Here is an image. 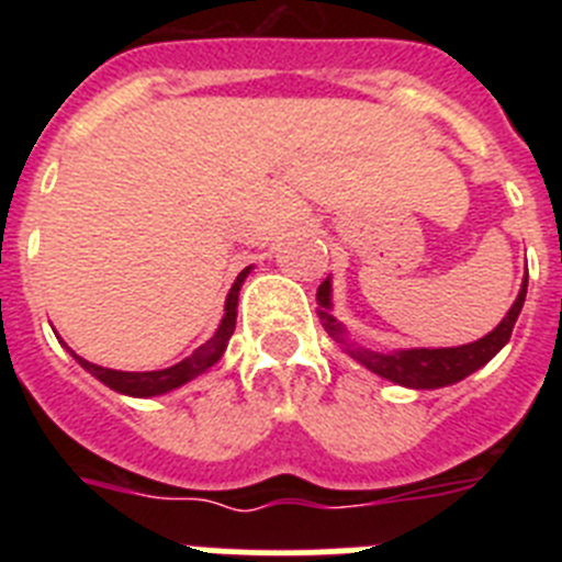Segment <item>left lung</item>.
<instances>
[{"mask_svg":"<svg viewBox=\"0 0 562 562\" xmlns=\"http://www.w3.org/2000/svg\"><path fill=\"white\" fill-rule=\"evenodd\" d=\"M526 281H529V276H524V284H520L515 304L509 306L504 321H501L490 335H484L475 342H464V346H450V349L374 351L360 346V342H351L346 326L331 315V278H326L324 284H321V290H317V304H321L317 315H321V324L329 331L331 340L340 342V349L346 351L351 360L366 366L371 374L382 376V380L389 382H396L402 389H445V385H453V382L464 380V376H470L473 371H479L481 366H486V362L493 360V357L504 349L506 342H509L515 321H518L520 310H524Z\"/></svg>","mask_w":562,"mask_h":562,"instance_id":"obj_1","label":"left lung"}]
</instances>
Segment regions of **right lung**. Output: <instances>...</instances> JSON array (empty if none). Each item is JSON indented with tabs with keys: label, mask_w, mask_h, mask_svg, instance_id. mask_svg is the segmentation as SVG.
I'll use <instances>...</instances> for the list:
<instances>
[{
	"label": "right lung",
	"mask_w": 562,
	"mask_h": 562,
	"mask_svg": "<svg viewBox=\"0 0 562 562\" xmlns=\"http://www.w3.org/2000/svg\"><path fill=\"white\" fill-rule=\"evenodd\" d=\"M250 270L252 267H245V270L236 276V281H233L231 292H227V297H225V315H222V321H220V329L213 331L211 340L202 342L200 349L193 351V355H188L186 360L177 362V366H168V369H160V371H114V369H103V366H95V362L83 360V357H78L72 349H67V351L76 357L81 369H87L89 374L95 376V380H101L103 385H109V389L117 391V394L140 396V400L143 396L168 394V391L180 389V385H186V382H191V380H196L200 374H205L211 366H216V362L222 360V355H225V349H227V340H231L233 329H236L238 290H241V284H245V278L250 276Z\"/></svg>",
	"instance_id": "1"
}]
</instances>
